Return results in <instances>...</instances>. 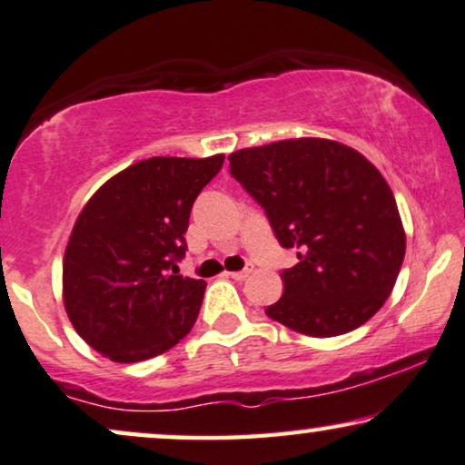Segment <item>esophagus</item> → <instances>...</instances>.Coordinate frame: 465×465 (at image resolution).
<instances>
[{
	"mask_svg": "<svg viewBox=\"0 0 465 465\" xmlns=\"http://www.w3.org/2000/svg\"><path fill=\"white\" fill-rule=\"evenodd\" d=\"M252 270H255V265H252V263H246V268H244V270H240V272H227V276H232L233 281H244V278L249 276Z\"/></svg>",
	"mask_w": 465,
	"mask_h": 465,
	"instance_id": "obj_1",
	"label": "esophagus"
}]
</instances>
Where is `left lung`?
I'll list each match as a JSON object with an SVG mask.
<instances>
[{
  "label": "left lung",
  "instance_id": "1",
  "mask_svg": "<svg viewBox=\"0 0 465 465\" xmlns=\"http://www.w3.org/2000/svg\"><path fill=\"white\" fill-rule=\"evenodd\" d=\"M229 174L263 208L282 249V297L265 314L314 338L372 319L406 252L395 197L370 161L331 140L300 138L229 154Z\"/></svg>",
  "mask_w": 465,
  "mask_h": 465
}]
</instances>
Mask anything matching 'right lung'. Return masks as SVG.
Masks as SVG:
<instances>
[{"mask_svg": "<svg viewBox=\"0 0 465 465\" xmlns=\"http://www.w3.org/2000/svg\"><path fill=\"white\" fill-rule=\"evenodd\" d=\"M223 161H138L83 208L64 257V302L78 336L104 357L144 361L191 331L206 282L181 276L176 263L193 202Z\"/></svg>", "mask_w": 465, "mask_h": 465, "instance_id": "obj_1", "label": "right lung"}]
</instances>
